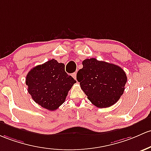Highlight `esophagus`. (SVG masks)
<instances>
[{
    "instance_id": "obj_1",
    "label": "esophagus",
    "mask_w": 151,
    "mask_h": 151,
    "mask_svg": "<svg viewBox=\"0 0 151 151\" xmlns=\"http://www.w3.org/2000/svg\"><path fill=\"white\" fill-rule=\"evenodd\" d=\"M72 77H73V78H74V79H77V73H76V72L73 73V74H72Z\"/></svg>"
}]
</instances>
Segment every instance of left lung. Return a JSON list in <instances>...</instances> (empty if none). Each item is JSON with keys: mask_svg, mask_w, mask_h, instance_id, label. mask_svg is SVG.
Masks as SVG:
<instances>
[{"mask_svg": "<svg viewBox=\"0 0 151 151\" xmlns=\"http://www.w3.org/2000/svg\"><path fill=\"white\" fill-rule=\"evenodd\" d=\"M82 65L77 79L88 100L100 108L115 104L123 94L127 82L123 69L94 58L84 59Z\"/></svg>", "mask_w": 151, "mask_h": 151, "instance_id": "left-lung-1", "label": "left lung"}]
</instances>
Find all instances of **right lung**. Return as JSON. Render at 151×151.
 I'll return each instance as SVG.
<instances>
[{
    "label": "right lung",
    "instance_id": "obj_1",
    "mask_svg": "<svg viewBox=\"0 0 151 151\" xmlns=\"http://www.w3.org/2000/svg\"><path fill=\"white\" fill-rule=\"evenodd\" d=\"M64 65L51 59L29 71L26 84L28 92L38 105L55 110L64 102L68 92L77 82L65 72Z\"/></svg>",
    "mask_w": 151,
    "mask_h": 151
}]
</instances>
